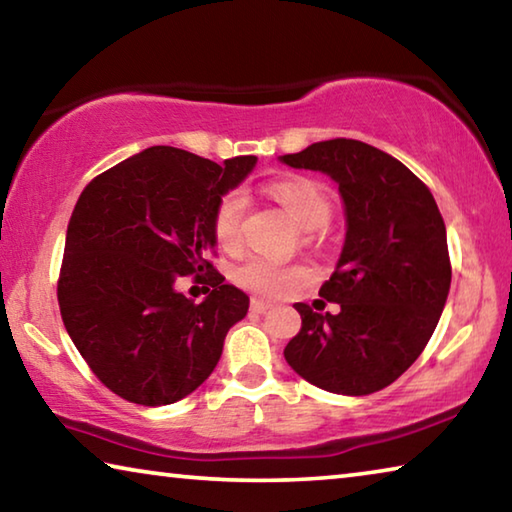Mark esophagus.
I'll return each mask as SVG.
<instances>
[{"mask_svg": "<svg viewBox=\"0 0 512 512\" xmlns=\"http://www.w3.org/2000/svg\"><path fill=\"white\" fill-rule=\"evenodd\" d=\"M271 307H273V305H271V302H268V300H262V298H253V300H250V309H253L255 314H264V311L271 309Z\"/></svg>", "mask_w": 512, "mask_h": 512, "instance_id": "1", "label": "esophagus"}]
</instances>
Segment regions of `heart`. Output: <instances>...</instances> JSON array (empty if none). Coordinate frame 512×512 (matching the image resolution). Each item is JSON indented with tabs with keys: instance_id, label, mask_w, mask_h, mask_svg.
<instances>
[{
	"instance_id": "1",
	"label": "heart",
	"mask_w": 512,
	"mask_h": 512,
	"mask_svg": "<svg viewBox=\"0 0 512 512\" xmlns=\"http://www.w3.org/2000/svg\"><path fill=\"white\" fill-rule=\"evenodd\" d=\"M268 194H271L284 210L291 214L300 228L316 230L323 228L332 216V203L325 189L309 178H280L268 185ZM246 210V196L239 189L223 194L219 203L214 207L212 216V230L216 241L223 248H235L241 237V219H244ZM307 268L300 264H280L275 259L253 255L244 259V262L235 266L232 271V280L239 284L241 289L257 296L280 298L287 296L300 284L307 282Z\"/></svg>"
}]
</instances>
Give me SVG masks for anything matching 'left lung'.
<instances>
[{
	"label": "left lung",
	"instance_id": "obj_1",
	"mask_svg": "<svg viewBox=\"0 0 512 512\" xmlns=\"http://www.w3.org/2000/svg\"><path fill=\"white\" fill-rule=\"evenodd\" d=\"M280 162L332 178L345 210L341 257L318 291L339 314L296 302L302 327L284 359L329 393L381 391L420 357L445 309L452 266L443 216L415 173L366 142H316Z\"/></svg>",
	"mask_w": 512,
	"mask_h": 512
}]
</instances>
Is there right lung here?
Wrapping results in <instances>:
<instances>
[{
    "instance_id": "right-lung-1",
    "label": "right lung",
    "mask_w": 512,
    "mask_h": 512,
    "mask_svg": "<svg viewBox=\"0 0 512 512\" xmlns=\"http://www.w3.org/2000/svg\"><path fill=\"white\" fill-rule=\"evenodd\" d=\"M255 164V155L216 164L151 146L83 189L67 225L58 305L69 339L112 393L164 406L212 375L250 302L205 259L216 246L212 216ZM192 272L213 287L203 303L175 289Z\"/></svg>"
}]
</instances>
